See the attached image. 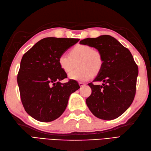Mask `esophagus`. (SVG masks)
I'll list each match as a JSON object with an SVG mask.
<instances>
[{"label": "esophagus", "instance_id": "obj_1", "mask_svg": "<svg viewBox=\"0 0 151 151\" xmlns=\"http://www.w3.org/2000/svg\"><path fill=\"white\" fill-rule=\"evenodd\" d=\"M79 86H80L81 87H83V86H85V84H84V83H82V82H79Z\"/></svg>", "mask_w": 151, "mask_h": 151}]
</instances>
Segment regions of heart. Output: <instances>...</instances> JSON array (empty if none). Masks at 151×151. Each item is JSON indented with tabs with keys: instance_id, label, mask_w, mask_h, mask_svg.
Segmentation results:
<instances>
[{
	"instance_id": "1",
	"label": "heart",
	"mask_w": 151,
	"mask_h": 151,
	"mask_svg": "<svg viewBox=\"0 0 151 151\" xmlns=\"http://www.w3.org/2000/svg\"><path fill=\"white\" fill-rule=\"evenodd\" d=\"M78 69L69 73L68 78L77 81H86L97 74L103 68L104 61L102 53L91 46L78 44L70 51L69 55L61 54L58 64L64 72L68 73L76 67Z\"/></svg>"
}]
</instances>
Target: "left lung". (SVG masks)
Listing matches in <instances>:
<instances>
[{
  "label": "left lung",
  "mask_w": 151,
  "mask_h": 151,
  "mask_svg": "<svg viewBox=\"0 0 151 151\" xmlns=\"http://www.w3.org/2000/svg\"><path fill=\"white\" fill-rule=\"evenodd\" d=\"M80 43L97 49L104 61L103 68L93 80L103 83L88 84L91 89L90 96L86 99L88 108L100 119L118 118L129 108L135 96L138 68L133 56L128 49L109 35L88 38Z\"/></svg>",
  "instance_id": "8db88e82"
}]
</instances>
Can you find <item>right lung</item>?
<instances>
[{"instance_id":"add662e5","label":"right lung","mask_w":151,"mask_h":151,"mask_svg":"<svg viewBox=\"0 0 151 151\" xmlns=\"http://www.w3.org/2000/svg\"><path fill=\"white\" fill-rule=\"evenodd\" d=\"M79 39L49 37L40 40L22 58L17 76L20 98L29 115L40 122L59 118L67 108L70 95L80 88L70 80L58 64V58Z\"/></svg>"}]
</instances>
